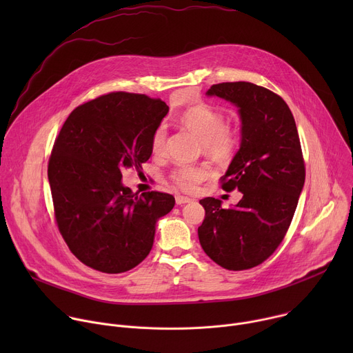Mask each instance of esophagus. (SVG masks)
<instances>
[{
    "label": "esophagus",
    "instance_id": "obj_1",
    "mask_svg": "<svg viewBox=\"0 0 353 353\" xmlns=\"http://www.w3.org/2000/svg\"><path fill=\"white\" fill-rule=\"evenodd\" d=\"M191 198H188V196H184V195H177L176 196V204L177 205H183V204H187V203H191Z\"/></svg>",
    "mask_w": 353,
    "mask_h": 353
}]
</instances>
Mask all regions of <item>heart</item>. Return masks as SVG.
<instances>
[{"label":"heart","mask_w":353,"mask_h":353,"mask_svg":"<svg viewBox=\"0 0 353 353\" xmlns=\"http://www.w3.org/2000/svg\"><path fill=\"white\" fill-rule=\"evenodd\" d=\"M181 123L203 141V148L208 155L216 159H228L234 152L237 146L234 132L226 128L223 117L210 108L195 106L188 109L183 113ZM165 141L166 127L159 125L152 135V142H150L154 154L159 155L163 152ZM207 174L208 170L204 166L183 165L174 169L170 177L179 188L191 191L199 181H203L207 177Z\"/></svg>","instance_id":"heart-1"}]
</instances>
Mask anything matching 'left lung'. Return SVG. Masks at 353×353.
<instances>
[{
	"mask_svg": "<svg viewBox=\"0 0 353 353\" xmlns=\"http://www.w3.org/2000/svg\"><path fill=\"white\" fill-rule=\"evenodd\" d=\"M218 96L237 108L240 148L222 188H237L243 198L234 207L207 196L199 201L205 219L198 239L218 265L241 271L265 261L283 240L305 185V162L293 114L276 93L250 82L212 85Z\"/></svg>",
	"mask_w": 353,
	"mask_h": 353,
	"instance_id": "8db88e82",
	"label": "left lung"
}]
</instances>
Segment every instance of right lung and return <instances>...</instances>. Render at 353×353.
I'll return each instance as SVG.
<instances>
[{
    "mask_svg": "<svg viewBox=\"0 0 353 353\" xmlns=\"http://www.w3.org/2000/svg\"><path fill=\"white\" fill-rule=\"evenodd\" d=\"M161 99L116 92L78 106L48 161L60 233L85 265L106 274L132 270L152 250L157 222L174 207L166 192L138 195L121 170L142 169L152 135L168 114Z\"/></svg>",
    "mask_w": 353,
    "mask_h": 353,
    "instance_id": "1",
    "label": "right lung"
}]
</instances>
